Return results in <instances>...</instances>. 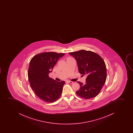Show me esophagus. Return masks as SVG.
I'll use <instances>...</instances> for the list:
<instances>
[{"instance_id":"esophagus-1","label":"esophagus","mask_w":133,"mask_h":133,"mask_svg":"<svg viewBox=\"0 0 133 133\" xmlns=\"http://www.w3.org/2000/svg\"><path fill=\"white\" fill-rule=\"evenodd\" d=\"M67 82H68V83H69L70 84H73L74 82H73V81H69V80H68L67 81Z\"/></svg>"}]
</instances>
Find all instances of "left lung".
I'll return each mask as SVG.
<instances>
[{"mask_svg":"<svg viewBox=\"0 0 133 133\" xmlns=\"http://www.w3.org/2000/svg\"><path fill=\"white\" fill-rule=\"evenodd\" d=\"M69 54L76 60L79 73L87 75L85 84L77 81L80 84V89L76 92L77 95L84 99L97 96L107 78L106 67L103 59L96 53L85 50Z\"/></svg>","mask_w":133,"mask_h":133,"instance_id":"obj_1","label":"left lung"}]
</instances>
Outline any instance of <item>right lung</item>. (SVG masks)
Returning <instances> with one entry per match:
<instances>
[{
	"label": "right lung",
	"mask_w": 133,
	"mask_h": 133,
	"mask_svg": "<svg viewBox=\"0 0 133 133\" xmlns=\"http://www.w3.org/2000/svg\"><path fill=\"white\" fill-rule=\"evenodd\" d=\"M64 53L44 52L32 58L28 76L30 85L39 98L48 103H53L60 98L65 82H58L49 76L57 61Z\"/></svg>",
	"instance_id": "add662e5"
}]
</instances>
